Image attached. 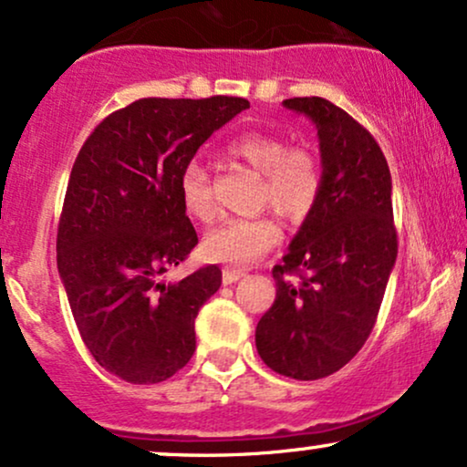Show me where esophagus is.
<instances>
[{
	"mask_svg": "<svg viewBox=\"0 0 467 467\" xmlns=\"http://www.w3.org/2000/svg\"><path fill=\"white\" fill-rule=\"evenodd\" d=\"M223 285H233V283H237V280H241L245 276V272L244 269H223Z\"/></svg>",
	"mask_w": 467,
	"mask_h": 467,
	"instance_id": "1",
	"label": "esophagus"
}]
</instances>
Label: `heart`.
<instances>
[{"instance_id": "1", "label": "heart", "mask_w": 467, "mask_h": 467, "mask_svg": "<svg viewBox=\"0 0 467 467\" xmlns=\"http://www.w3.org/2000/svg\"><path fill=\"white\" fill-rule=\"evenodd\" d=\"M228 156L254 173H261L258 202L280 215L302 217L313 209L322 189L319 162L305 148H289L278 134L245 132L228 143ZM180 200L184 211L198 222L215 217L211 178L200 162H189L180 173ZM280 241V228L272 217L226 219L202 241L209 261L230 267H248L265 256Z\"/></svg>"}]
</instances>
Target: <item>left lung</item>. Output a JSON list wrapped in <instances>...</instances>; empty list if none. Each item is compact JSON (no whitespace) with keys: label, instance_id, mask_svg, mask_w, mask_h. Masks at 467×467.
Wrapping results in <instances>:
<instances>
[{"label":"left lung","instance_id":"8db88e82","mask_svg":"<svg viewBox=\"0 0 467 467\" xmlns=\"http://www.w3.org/2000/svg\"><path fill=\"white\" fill-rule=\"evenodd\" d=\"M283 106L316 126L322 189L274 267L276 300L256 324V350L274 372L317 380L361 350L379 316L398 256L391 173L372 134L339 106L324 98Z\"/></svg>","mask_w":467,"mask_h":467}]
</instances>
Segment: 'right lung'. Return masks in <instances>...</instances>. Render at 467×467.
Listing matches in <instances>:
<instances>
[{
    "label": "right lung",
    "instance_id": "right-lung-1",
    "mask_svg": "<svg viewBox=\"0 0 467 467\" xmlns=\"http://www.w3.org/2000/svg\"><path fill=\"white\" fill-rule=\"evenodd\" d=\"M244 98H143L112 112L82 145L58 223V274L95 361L132 385L161 383L195 350V317L222 285L217 265L162 274L198 245L180 173Z\"/></svg>",
    "mask_w": 467,
    "mask_h": 467
}]
</instances>
